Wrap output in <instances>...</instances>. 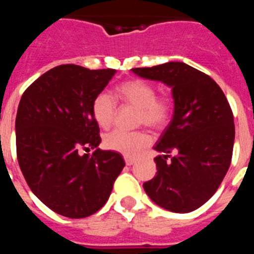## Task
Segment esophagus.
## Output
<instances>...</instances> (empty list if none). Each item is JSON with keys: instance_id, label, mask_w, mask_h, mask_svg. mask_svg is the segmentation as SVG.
I'll return each instance as SVG.
<instances>
[{"instance_id": "esophagus-1", "label": "esophagus", "mask_w": 254, "mask_h": 254, "mask_svg": "<svg viewBox=\"0 0 254 254\" xmlns=\"http://www.w3.org/2000/svg\"><path fill=\"white\" fill-rule=\"evenodd\" d=\"M125 161H126V165H128V167H131V165H133V164L136 163V160L132 158H125Z\"/></svg>"}]
</instances>
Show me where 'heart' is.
Here are the masks:
<instances>
[{
  "label": "heart",
  "mask_w": 254,
  "mask_h": 254,
  "mask_svg": "<svg viewBox=\"0 0 254 254\" xmlns=\"http://www.w3.org/2000/svg\"><path fill=\"white\" fill-rule=\"evenodd\" d=\"M114 96L122 104L137 109V125H145L152 129H161L172 117V98L167 94L156 95V87L140 78H132L117 85ZM116 112V103L107 94L96 95L91 103V113L100 128H108L113 123ZM149 134L142 131H114L104 137V146L108 150L120 152L125 156H136L149 146Z\"/></svg>",
  "instance_id": "1"
}]
</instances>
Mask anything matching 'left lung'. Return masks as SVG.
I'll use <instances>...</instances> for the list:
<instances>
[{"instance_id": "left-lung-1", "label": "left lung", "mask_w": 254, "mask_h": 254, "mask_svg": "<svg viewBox=\"0 0 254 254\" xmlns=\"http://www.w3.org/2000/svg\"><path fill=\"white\" fill-rule=\"evenodd\" d=\"M131 71L172 87L174 100L172 121L154 146L164 155L154 159L158 172L143 190L168 211L197 210L214 196L232 163L235 127L228 99L210 76L183 62Z\"/></svg>"}]
</instances>
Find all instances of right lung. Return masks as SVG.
<instances>
[{
  "instance_id": "add662e5",
  "label": "right lung",
  "mask_w": 254,
  "mask_h": 254,
  "mask_svg": "<svg viewBox=\"0 0 254 254\" xmlns=\"http://www.w3.org/2000/svg\"><path fill=\"white\" fill-rule=\"evenodd\" d=\"M117 71L61 64L24 91L16 114V151L31 192L57 214L82 219L100 210L125 168L122 155L100 150L91 103ZM80 148L94 150L80 155Z\"/></svg>"
}]
</instances>
